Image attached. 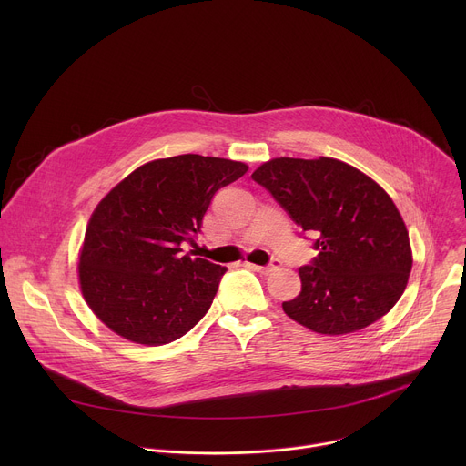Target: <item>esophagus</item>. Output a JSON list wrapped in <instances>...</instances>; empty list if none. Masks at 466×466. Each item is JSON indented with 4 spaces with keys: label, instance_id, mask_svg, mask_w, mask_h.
I'll list each match as a JSON object with an SVG mask.
<instances>
[{
    "label": "esophagus",
    "instance_id": "34e87169",
    "mask_svg": "<svg viewBox=\"0 0 466 466\" xmlns=\"http://www.w3.org/2000/svg\"><path fill=\"white\" fill-rule=\"evenodd\" d=\"M280 259H273L269 265H254V263H250V268L254 269V271H258V273H261V275H269V273H273V271H277V269H280Z\"/></svg>",
    "mask_w": 466,
    "mask_h": 466
}]
</instances>
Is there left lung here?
I'll use <instances>...</instances> for the list:
<instances>
[{
    "mask_svg": "<svg viewBox=\"0 0 466 466\" xmlns=\"http://www.w3.org/2000/svg\"><path fill=\"white\" fill-rule=\"evenodd\" d=\"M252 180L315 238L319 254L299 269L302 289L288 317L326 336L358 331L402 297L411 273L406 223L385 189L360 169L320 157L273 158Z\"/></svg>",
    "mask_w": 466,
    "mask_h": 466,
    "instance_id": "left-lung-1",
    "label": "left lung"
}]
</instances>
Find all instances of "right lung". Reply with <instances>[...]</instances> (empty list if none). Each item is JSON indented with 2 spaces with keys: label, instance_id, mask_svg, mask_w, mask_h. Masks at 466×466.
Returning a JSON list of instances; mask_svg holds the SVG:
<instances>
[{
  "label": "right lung",
  "instance_id": "add662e5",
  "mask_svg": "<svg viewBox=\"0 0 466 466\" xmlns=\"http://www.w3.org/2000/svg\"><path fill=\"white\" fill-rule=\"evenodd\" d=\"M248 166L178 155L140 166L96 207L79 256L81 291L117 336L167 345L210 309L225 268L182 254L193 243L218 189Z\"/></svg>",
  "mask_w": 466,
  "mask_h": 466
}]
</instances>
